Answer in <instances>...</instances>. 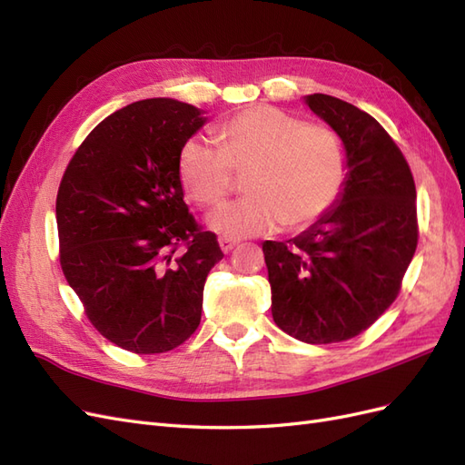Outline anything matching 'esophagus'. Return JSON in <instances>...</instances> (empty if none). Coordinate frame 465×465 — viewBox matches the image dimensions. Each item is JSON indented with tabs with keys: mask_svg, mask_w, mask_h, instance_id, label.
Returning <instances> with one entry per match:
<instances>
[{
	"mask_svg": "<svg viewBox=\"0 0 465 465\" xmlns=\"http://www.w3.org/2000/svg\"><path fill=\"white\" fill-rule=\"evenodd\" d=\"M218 245H220V249L223 251V253H230V251L237 245V240H233V237H225V235H222L220 240H218Z\"/></svg>",
	"mask_w": 465,
	"mask_h": 465,
	"instance_id": "obj_1",
	"label": "esophagus"
}]
</instances>
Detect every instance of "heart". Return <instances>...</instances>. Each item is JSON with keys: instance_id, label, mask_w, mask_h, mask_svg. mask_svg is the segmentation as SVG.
Masks as SVG:
<instances>
[{"instance_id": "heart-1", "label": "heart", "mask_w": 465, "mask_h": 465, "mask_svg": "<svg viewBox=\"0 0 465 465\" xmlns=\"http://www.w3.org/2000/svg\"><path fill=\"white\" fill-rule=\"evenodd\" d=\"M220 150L191 140L179 155V179L198 206L214 208L245 175L243 201L225 204L208 228L225 237H251L303 228L337 201L347 175V153L333 128L308 124L272 107L242 111L218 126Z\"/></svg>"}]
</instances>
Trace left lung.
<instances>
[{
	"label": "left lung",
	"mask_w": 465,
	"mask_h": 465,
	"mask_svg": "<svg viewBox=\"0 0 465 465\" xmlns=\"http://www.w3.org/2000/svg\"><path fill=\"white\" fill-rule=\"evenodd\" d=\"M347 153L337 201L306 232L264 242L272 320L310 344L339 342L372 325L400 294L417 249V191L401 150L374 116L337 97H303Z\"/></svg>",
	"instance_id": "left-lung-1"
}]
</instances>
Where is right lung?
Masks as SVG:
<instances>
[{"mask_svg":"<svg viewBox=\"0 0 465 465\" xmlns=\"http://www.w3.org/2000/svg\"><path fill=\"white\" fill-rule=\"evenodd\" d=\"M206 121L189 103L136 101L89 132L62 177L64 276L93 327L124 351H173L201 323L223 253L183 201L179 155Z\"/></svg>","mask_w":465,"mask_h":465,"instance_id":"add662e5","label":"right lung"}]
</instances>
